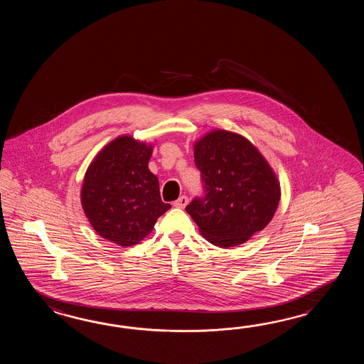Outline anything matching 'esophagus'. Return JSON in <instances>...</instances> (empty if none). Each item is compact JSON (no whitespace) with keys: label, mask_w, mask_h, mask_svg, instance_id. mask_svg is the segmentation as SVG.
<instances>
[{"label":"esophagus","mask_w":364,"mask_h":364,"mask_svg":"<svg viewBox=\"0 0 364 364\" xmlns=\"http://www.w3.org/2000/svg\"><path fill=\"white\" fill-rule=\"evenodd\" d=\"M187 204H188V198L185 196V195H183V196H181L178 200L174 201V207H176V208L183 209Z\"/></svg>","instance_id":"34e87169"}]
</instances>
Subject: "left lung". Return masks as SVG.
I'll return each mask as SVG.
<instances>
[{
    "label": "left lung",
    "instance_id": "left-lung-1",
    "mask_svg": "<svg viewBox=\"0 0 364 364\" xmlns=\"http://www.w3.org/2000/svg\"><path fill=\"white\" fill-rule=\"evenodd\" d=\"M204 198H195L186 212L205 240L218 247L247 242L271 223L281 187L276 173L245 136L212 130L193 144Z\"/></svg>",
    "mask_w": 364,
    "mask_h": 364
}]
</instances>
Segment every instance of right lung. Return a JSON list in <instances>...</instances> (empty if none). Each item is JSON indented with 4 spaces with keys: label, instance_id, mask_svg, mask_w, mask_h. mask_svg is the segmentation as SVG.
Segmentation results:
<instances>
[{
    "label": "right lung",
    "instance_id": "1",
    "mask_svg": "<svg viewBox=\"0 0 364 364\" xmlns=\"http://www.w3.org/2000/svg\"><path fill=\"white\" fill-rule=\"evenodd\" d=\"M154 146L121 135L85 171L80 201L95 232L121 247L138 245L171 204L161 200L159 179L148 169Z\"/></svg>",
    "mask_w": 364,
    "mask_h": 364
}]
</instances>
